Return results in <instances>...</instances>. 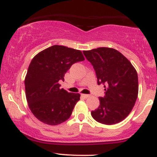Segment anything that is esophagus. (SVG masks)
Wrapping results in <instances>:
<instances>
[{
	"label": "esophagus",
	"mask_w": 157,
	"mask_h": 157,
	"mask_svg": "<svg viewBox=\"0 0 157 157\" xmlns=\"http://www.w3.org/2000/svg\"><path fill=\"white\" fill-rule=\"evenodd\" d=\"M81 96H82V97H84V98H88V97H89V94H81Z\"/></svg>",
	"instance_id": "esophagus-1"
}]
</instances>
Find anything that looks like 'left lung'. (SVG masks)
<instances>
[{
	"mask_svg": "<svg viewBox=\"0 0 157 157\" xmlns=\"http://www.w3.org/2000/svg\"><path fill=\"white\" fill-rule=\"evenodd\" d=\"M92 64L98 85L105 88V95L99 97L100 105L91 111L96 121L113 125L122 121L132 111L138 96V75L131 62L112 48L100 47L83 51Z\"/></svg>",
	"mask_w": 157,
	"mask_h": 157,
	"instance_id": "left-lung-1",
	"label": "left lung"
}]
</instances>
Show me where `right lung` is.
I'll return each instance as SVG.
<instances>
[{"label": "right lung", "mask_w": 157, "mask_h": 157, "mask_svg": "<svg viewBox=\"0 0 157 157\" xmlns=\"http://www.w3.org/2000/svg\"><path fill=\"white\" fill-rule=\"evenodd\" d=\"M82 52L55 45L33 57L25 77L28 105L40 121L57 125L71 117L80 100V94L68 93L60 89L59 81L72 64L84 60Z\"/></svg>", "instance_id": "obj_1"}]
</instances>
